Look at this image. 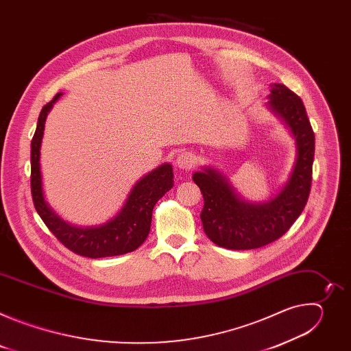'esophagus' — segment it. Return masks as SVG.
<instances>
[{
	"label": "esophagus",
	"instance_id": "obj_1",
	"mask_svg": "<svg viewBox=\"0 0 351 351\" xmlns=\"http://www.w3.org/2000/svg\"><path fill=\"white\" fill-rule=\"evenodd\" d=\"M195 162H197L195 156L191 154V153H187V152L179 154L178 158H176V165H178V168L184 169V171L191 169V168L195 165Z\"/></svg>",
	"mask_w": 351,
	"mask_h": 351
}]
</instances>
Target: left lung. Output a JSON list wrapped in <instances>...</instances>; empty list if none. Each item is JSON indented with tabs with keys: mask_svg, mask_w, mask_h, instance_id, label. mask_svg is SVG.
Wrapping results in <instances>:
<instances>
[{
	"mask_svg": "<svg viewBox=\"0 0 351 351\" xmlns=\"http://www.w3.org/2000/svg\"><path fill=\"white\" fill-rule=\"evenodd\" d=\"M268 107L290 129L297 147L295 162L282 190L265 203H248L228 179L213 168L193 173L204 197L202 222L215 244L229 250H252L283 236L303 213L311 190L315 136L297 94L285 84L271 86Z\"/></svg>",
	"mask_w": 351,
	"mask_h": 351,
	"instance_id": "left-lung-1",
	"label": "left lung"
}]
</instances>
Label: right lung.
Wrapping results in <instances>:
<instances>
[{
	"mask_svg": "<svg viewBox=\"0 0 351 351\" xmlns=\"http://www.w3.org/2000/svg\"><path fill=\"white\" fill-rule=\"evenodd\" d=\"M60 97L61 93L43 107L32 140L30 186L36 211L53 234L77 256L103 258L130 253L147 239L156 203L173 187L172 165L162 164L143 176L130 190L122 210L107 223L77 228L65 222L45 202L40 169V148L45 119Z\"/></svg>",
	"mask_w": 351,
	"mask_h": 351,
	"instance_id": "add662e5",
	"label": "right lung"
}]
</instances>
